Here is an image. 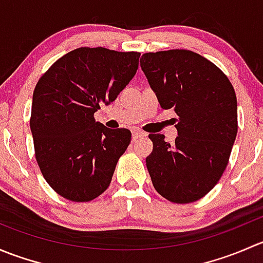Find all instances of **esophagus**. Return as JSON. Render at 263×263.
I'll return each instance as SVG.
<instances>
[{
  "label": "esophagus",
  "instance_id": "esophagus-1",
  "mask_svg": "<svg viewBox=\"0 0 263 263\" xmlns=\"http://www.w3.org/2000/svg\"><path fill=\"white\" fill-rule=\"evenodd\" d=\"M146 136V135L144 134V132L139 131V129H135V131H132V140H137L140 139V137H144Z\"/></svg>",
  "mask_w": 263,
  "mask_h": 263
}]
</instances>
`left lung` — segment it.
I'll return each mask as SVG.
<instances>
[{
    "mask_svg": "<svg viewBox=\"0 0 263 263\" xmlns=\"http://www.w3.org/2000/svg\"><path fill=\"white\" fill-rule=\"evenodd\" d=\"M140 63L160 107L178 116L174 144L164 135H148L151 182L171 202H195L216 185L229 163L238 132L234 87L216 65L192 50L148 52Z\"/></svg>",
    "mask_w": 263,
    "mask_h": 263,
    "instance_id": "8db88e82",
    "label": "left lung"
}]
</instances>
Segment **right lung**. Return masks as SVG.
Returning <instances> with one entry per match:
<instances>
[{
  "instance_id": "1",
  "label": "right lung",
  "mask_w": 263,
  "mask_h": 263,
  "mask_svg": "<svg viewBox=\"0 0 263 263\" xmlns=\"http://www.w3.org/2000/svg\"><path fill=\"white\" fill-rule=\"evenodd\" d=\"M140 54L81 47L39 79L30 117L35 159L44 179L62 197L87 202L109 187L131 132L107 128L95 122L94 113L103 103L115 102L132 80Z\"/></svg>"
}]
</instances>
